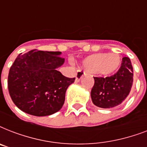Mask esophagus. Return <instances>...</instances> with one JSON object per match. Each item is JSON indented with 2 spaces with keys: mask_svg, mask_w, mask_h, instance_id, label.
I'll use <instances>...</instances> for the list:
<instances>
[{
  "mask_svg": "<svg viewBox=\"0 0 147 147\" xmlns=\"http://www.w3.org/2000/svg\"><path fill=\"white\" fill-rule=\"evenodd\" d=\"M83 75H84V73H83L82 71H80V70L77 71V72H76V82H79V80H80L81 78L82 77Z\"/></svg>",
  "mask_w": 147,
  "mask_h": 147,
  "instance_id": "34e87169",
  "label": "esophagus"
}]
</instances>
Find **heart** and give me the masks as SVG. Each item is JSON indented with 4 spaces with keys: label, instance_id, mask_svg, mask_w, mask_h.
Wrapping results in <instances>:
<instances>
[{
    "label": "heart",
    "instance_id": "obj_1",
    "mask_svg": "<svg viewBox=\"0 0 147 147\" xmlns=\"http://www.w3.org/2000/svg\"><path fill=\"white\" fill-rule=\"evenodd\" d=\"M122 62L121 55L117 53H98L89 55L82 62L85 71L109 76L116 72Z\"/></svg>",
    "mask_w": 147,
    "mask_h": 147
}]
</instances>
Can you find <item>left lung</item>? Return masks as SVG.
I'll return each instance as SVG.
<instances>
[{
	"mask_svg": "<svg viewBox=\"0 0 147 147\" xmlns=\"http://www.w3.org/2000/svg\"><path fill=\"white\" fill-rule=\"evenodd\" d=\"M91 92L92 102L101 108H111L121 105L130 94L134 82V70L128 57H123L120 69L110 77H94Z\"/></svg>",
	"mask_w": 147,
	"mask_h": 147,
	"instance_id": "left-lung-1",
	"label": "left lung"
}]
</instances>
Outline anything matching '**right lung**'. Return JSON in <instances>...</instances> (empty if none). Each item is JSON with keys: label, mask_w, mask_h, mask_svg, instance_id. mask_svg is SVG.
I'll use <instances>...</instances> for the list:
<instances>
[{"label": "right lung", "mask_w": 147, "mask_h": 147, "mask_svg": "<svg viewBox=\"0 0 147 147\" xmlns=\"http://www.w3.org/2000/svg\"><path fill=\"white\" fill-rule=\"evenodd\" d=\"M61 52L37 49L20 53L8 75L10 98L19 109L33 116H48L64 105L65 92L76 78H67L56 69L65 62Z\"/></svg>", "instance_id": "right-lung-1"}]
</instances>
